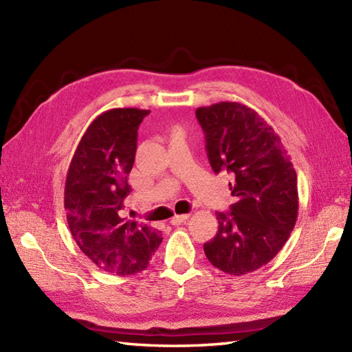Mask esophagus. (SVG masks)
<instances>
[{
	"label": "esophagus",
	"instance_id": "34e87169",
	"mask_svg": "<svg viewBox=\"0 0 352 352\" xmlns=\"http://www.w3.org/2000/svg\"><path fill=\"white\" fill-rule=\"evenodd\" d=\"M188 219H189V214H175L174 218L170 219V223L172 226H182V223Z\"/></svg>",
	"mask_w": 352,
	"mask_h": 352
}]
</instances>
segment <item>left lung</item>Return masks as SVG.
<instances>
[{
	"label": "left lung",
	"mask_w": 352,
	"mask_h": 352,
	"mask_svg": "<svg viewBox=\"0 0 352 352\" xmlns=\"http://www.w3.org/2000/svg\"><path fill=\"white\" fill-rule=\"evenodd\" d=\"M216 174L231 175L234 203L216 213L218 233L204 243L208 261L230 275H245L281 251L298 218L296 172L278 134L256 110L218 102L195 111Z\"/></svg>",
	"instance_id": "1"
}]
</instances>
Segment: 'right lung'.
<instances>
[{
  "instance_id": "right-lung-1",
  "label": "right lung",
  "mask_w": 352,
  "mask_h": 352,
  "mask_svg": "<svg viewBox=\"0 0 352 352\" xmlns=\"http://www.w3.org/2000/svg\"><path fill=\"white\" fill-rule=\"evenodd\" d=\"M149 110L111 109L81 138L65 183L66 219L74 241L100 269L134 275L148 267L162 243L159 231L125 221L119 210L138 148V130Z\"/></svg>"
}]
</instances>
